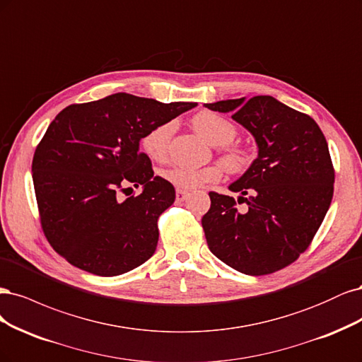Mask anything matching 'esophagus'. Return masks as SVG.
<instances>
[{"mask_svg": "<svg viewBox=\"0 0 362 362\" xmlns=\"http://www.w3.org/2000/svg\"><path fill=\"white\" fill-rule=\"evenodd\" d=\"M188 197H189L188 191H183V189H177L176 191V200L177 202H185Z\"/></svg>", "mask_w": 362, "mask_h": 362, "instance_id": "34e87169", "label": "esophagus"}]
</instances>
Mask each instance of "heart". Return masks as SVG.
Instances as JSON below:
<instances>
[{
	"label": "heart",
	"mask_w": 362,
	"mask_h": 362,
	"mask_svg": "<svg viewBox=\"0 0 362 362\" xmlns=\"http://www.w3.org/2000/svg\"><path fill=\"white\" fill-rule=\"evenodd\" d=\"M192 126L206 141L221 147V158L231 173H242L248 168L252 156L250 150L231 144L238 135L236 127L231 122L221 117L216 112L200 111L192 117ZM173 132L174 124L171 122L160 123L150 129L141 139L144 153L156 162H164L168 156ZM221 176H223V168L218 164L204 167L173 165L162 171V177L183 191L197 189L207 183L218 182Z\"/></svg>",
	"instance_id": "heart-1"
}]
</instances>
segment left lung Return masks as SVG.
<instances>
[{"label":"left lung","instance_id":"obj_1","mask_svg":"<svg viewBox=\"0 0 362 362\" xmlns=\"http://www.w3.org/2000/svg\"><path fill=\"white\" fill-rule=\"evenodd\" d=\"M204 107L231 112L255 139L259 155L228 189L209 192L206 240L216 257L247 275H266L293 263L316 235L331 206L334 167L328 143L310 115L272 96L227 99ZM250 194L248 199L244 195Z\"/></svg>","mask_w":362,"mask_h":362}]
</instances>
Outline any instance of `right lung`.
Here are the masks:
<instances>
[{
    "mask_svg": "<svg viewBox=\"0 0 362 362\" xmlns=\"http://www.w3.org/2000/svg\"><path fill=\"white\" fill-rule=\"evenodd\" d=\"M194 107L115 93L69 105L52 120L34 151L33 183L45 236L69 263L115 276L155 254L158 218L176 191L153 176L139 141ZM129 184L143 185L142 194L119 201Z\"/></svg>",
    "mask_w": 362,
    "mask_h": 362,
    "instance_id": "add662e5",
    "label": "right lung"
}]
</instances>
